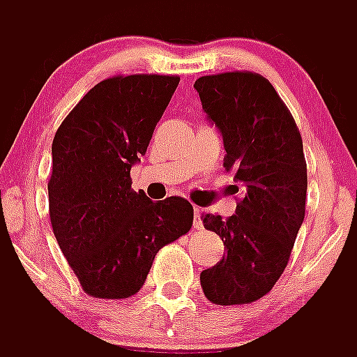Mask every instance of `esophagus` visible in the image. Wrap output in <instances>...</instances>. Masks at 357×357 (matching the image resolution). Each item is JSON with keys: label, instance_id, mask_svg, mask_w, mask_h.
<instances>
[{"label": "esophagus", "instance_id": "obj_1", "mask_svg": "<svg viewBox=\"0 0 357 357\" xmlns=\"http://www.w3.org/2000/svg\"><path fill=\"white\" fill-rule=\"evenodd\" d=\"M193 223H195V227H197V229H202V211L200 209H195Z\"/></svg>", "mask_w": 357, "mask_h": 357}]
</instances>
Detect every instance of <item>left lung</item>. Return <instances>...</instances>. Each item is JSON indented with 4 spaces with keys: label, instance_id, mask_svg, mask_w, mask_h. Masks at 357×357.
Listing matches in <instances>:
<instances>
[{
    "label": "left lung",
    "instance_id": "1",
    "mask_svg": "<svg viewBox=\"0 0 357 357\" xmlns=\"http://www.w3.org/2000/svg\"><path fill=\"white\" fill-rule=\"evenodd\" d=\"M195 89L223 135V166L245 185L236 214L225 220L202 214L227 254L200 273V284L213 304H250L272 291L304 222L307 166L301 132L259 73L207 75L195 82Z\"/></svg>",
    "mask_w": 357,
    "mask_h": 357
}]
</instances>
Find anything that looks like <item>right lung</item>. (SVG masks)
Listing matches in <instances>:
<instances>
[{
	"mask_svg": "<svg viewBox=\"0 0 357 357\" xmlns=\"http://www.w3.org/2000/svg\"><path fill=\"white\" fill-rule=\"evenodd\" d=\"M178 80L143 73L102 80L53 137L50 220L87 295L110 301L135 295L157 252L193 225L185 198L151 202L132 189L130 178Z\"/></svg>",
	"mask_w": 357,
	"mask_h": 357,
	"instance_id": "right-lung-1",
	"label": "right lung"
}]
</instances>
